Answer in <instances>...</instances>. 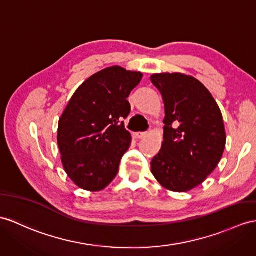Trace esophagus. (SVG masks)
I'll return each mask as SVG.
<instances>
[{
	"instance_id": "esophagus-1",
	"label": "esophagus",
	"mask_w": 256,
	"mask_h": 256,
	"mask_svg": "<svg viewBox=\"0 0 256 256\" xmlns=\"http://www.w3.org/2000/svg\"><path fill=\"white\" fill-rule=\"evenodd\" d=\"M134 136H136V139H143V138H146V136H148V132H136Z\"/></svg>"
}]
</instances>
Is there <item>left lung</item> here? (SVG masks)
Masks as SVG:
<instances>
[{"label":"left lung","mask_w":256,"mask_h":256,"mask_svg":"<svg viewBox=\"0 0 256 256\" xmlns=\"http://www.w3.org/2000/svg\"><path fill=\"white\" fill-rule=\"evenodd\" d=\"M163 96L164 142L151 170L164 188L186 192L201 184L220 163L226 146L222 112L210 91L184 74H155Z\"/></svg>","instance_id":"obj_1"}]
</instances>
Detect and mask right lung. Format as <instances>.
Listing matches in <instances>:
<instances>
[{
	"label": "right lung",
	"mask_w": 256,
	"mask_h": 256,
	"mask_svg": "<svg viewBox=\"0 0 256 256\" xmlns=\"http://www.w3.org/2000/svg\"><path fill=\"white\" fill-rule=\"evenodd\" d=\"M142 74L113 66L93 74L74 93L58 122V143L64 170L79 188L100 191L116 177L132 143L122 120L127 98Z\"/></svg>",
	"instance_id": "obj_1"
}]
</instances>
